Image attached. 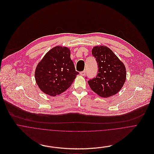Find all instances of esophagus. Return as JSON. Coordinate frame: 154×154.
Instances as JSON below:
<instances>
[{
	"mask_svg": "<svg viewBox=\"0 0 154 154\" xmlns=\"http://www.w3.org/2000/svg\"><path fill=\"white\" fill-rule=\"evenodd\" d=\"M80 75L81 76H84L85 75V70H84V71H82L80 72Z\"/></svg>",
	"mask_w": 154,
	"mask_h": 154,
	"instance_id": "34e87169",
	"label": "esophagus"
}]
</instances>
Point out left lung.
<instances>
[{
  "instance_id": "left-lung-1",
  "label": "left lung",
  "mask_w": 154,
  "mask_h": 154,
  "mask_svg": "<svg viewBox=\"0 0 154 154\" xmlns=\"http://www.w3.org/2000/svg\"><path fill=\"white\" fill-rule=\"evenodd\" d=\"M91 52L97 60L98 70L96 78L88 81L90 88L103 98L116 94L126 78L124 64L107 47H95Z\"/></svg>"
}]
</instances>
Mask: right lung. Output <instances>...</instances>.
<instances>
[{
	"instance_id": "1",
	"label": "right lung",
	"mask_w": 154,
	"mask_h": 154,
	"mask_svg": "<svg viewBox=\"0 0 154 154\" xmlns=\"http://www.w3.org/2000/svg\"><path fill=\"white\" fill-rule=\"evenodd\" d=\"M78 74L70 58V50L57 46L47 53L38 64L35 79L44 93L54 97L69 88Z\"/></svg>"
}]
</instances>
